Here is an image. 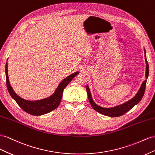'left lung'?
<instances>
[{"mask_svg": "<svg viewBox=\"0 0 155 155\" xmlns=\"http://www.w3.org/2000/svg\"><path fill=\"white\" fill-rule=\"evenodd\" d=\"M145 52V61H146V72H145V77H146V78H147L148 75H149V64L147 63V61L146 59V55H145V50L144 51ZM146 82L147 80H145L143 81L142 83V84L141 86L140 89L139 90L138 92L137 93V94L136 96L132 98L131 100L127 101V103H123L121 105H119L117 107H114V108H103L99 106L96 104L94 101L92 99L91 95L90 93V90L89 89V87L87 85L86 86V91L87 93V96H88V99H89L90 103L92 108H94L95 111L99 112L100 114H102L104 116H109V117H119L121 116L122 115L125 114L126 112L133 108L136 104H138L141 99H142V97L144 95L145 93V86H146Z\"/></svg>", "mask_w": 155, "mask_h": 155, "instance_id": "8db88e82", "label": "left lung"}]
</instances>
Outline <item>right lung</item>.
I'll list each match as a JSON object with an SVG mask.
<instances>
[{
    "instance_id": "1",
    "label": "right lung",
    "mask_w": 155,
    "mask_h": 155,
    "mask_svg": "<svg viewBox=\"0 0 155 155\" xmlns=\"http://www.w3.org/2000/svg\"><path fill=\"white\" fill-rule=\"evenodd\" d=\"M5 71L6 86L9 94L25 112L32 115V116H41V115L50 112L52 110L58 108L61 102V97H62L64 89L73 80V78L79 73L78 72H75L64 79L57 87L55 92L48 98L36 101H30L21 98L13 90L8 78L7 62L6 64Z\"/></svg>"
}]
</instances>
